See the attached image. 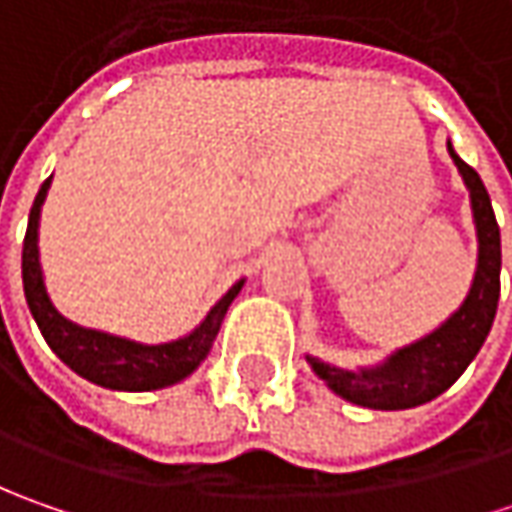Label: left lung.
<instances>
[{
	"instance_id": "8db88e82",
	"label": "left lung",
	"mask_w": 512,
	"mask_h": 512,
	"mask_svg": "<svg viewBox=\"0 0 512 512\" xmlns=\"http://www.w3.org/2000/svg\"><path fill=\"white\" fill-rule=\"evenodd\" d=\"M447 153L470 190L473 225L479 239L473 285L459 310H453L433 333L393 350L384 362L347 370L307 353L305 359L313 367V373L336 396H342L344 402L370 410H407L433 402L476 359L493 327L499 307V273H502V236L496 225V213L479 173L462 162V156L453 150L450 142H447Z\"/></svg>"
}]
</instances>
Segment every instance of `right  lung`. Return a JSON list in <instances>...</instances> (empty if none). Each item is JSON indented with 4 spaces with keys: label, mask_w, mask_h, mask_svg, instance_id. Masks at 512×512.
<instances>
[{
    "label": "right lung",
    "mask_w": 512,
    "mask_h": 512,
    "mask_svg": "<svg viewBox=\"0 0 512 512\" xmlns=\"http://www.w3.org/2000/svg\"><path fill=\"white\" fill-rule=\"evenodd\" d=\"M50 179L42 182L36 199H33L28 233H25V245H22L25 299H28L30 316L42 330L50 350L68 364L73 373H79L82 379L99 384V387H108V390L148 393V390H162V387L187 379L207 359L210 347L219 336L227 307L239 296L245 279H239L230 287L187 336H179L173 342L142 344L125 339V336H113L105 330H93V327L70 322L68 316H62L50 302L45 276H42V262H39V216H42V205H45V196L50 190Z\"/></svg>",
    "instance_id": "add662e5"
}]
</instances>
